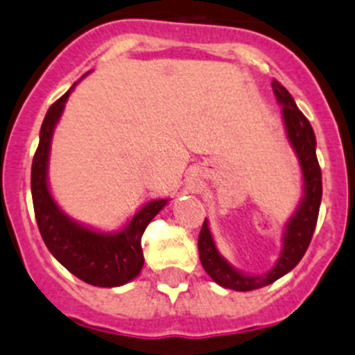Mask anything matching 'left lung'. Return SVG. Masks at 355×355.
Instances as JSON below:
<instances>
[{
  "instance_id": "left-lung-1",
  "label": "left lung",
  "mask_w": 355,
  "mask_h": 355,
  "mask_svg": "<svg viewBox=\"0 0 355 355\" xmlns=\"http://www.w3.org/2000/svg\"><path fill=\"white\" fill-rule=\"evenodd\" d=\"M271 87H273L278 103L284 107L282 115L284 124H286L287 129V137H289L291 145L296 150L301 170H303L304 198L300 207H297L296 214L293 215V218L287 224L280 259L277 261L273 270L268 271L266 275L248 277V275L240 273L233 266H230L220 257V254L217 252L214 238H211L210 230H208L207 218H205L203 227L200 231V238H198L201 264H203L205 271L214 278L215 282L218 286L226 287V289H259V287L270 286L275 280L289 273L306 252L308 245L312 241L313 231H315L317 217H319L320 200H322V173H320V166L315 154V135H313V129L308 119L296 107L291 92L278 80L271 82Z\"/></svg>"
}]
</instances>
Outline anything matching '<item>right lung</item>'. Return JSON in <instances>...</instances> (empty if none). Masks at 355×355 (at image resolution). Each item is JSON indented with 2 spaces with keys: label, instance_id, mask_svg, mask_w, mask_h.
<instances>
[{
  "label": "right lung",
  "instance_id": "obj_1",
  "mask_svg": "<svg viewBox=\"0 0 355 355\" xmlns=\"http://www.w3.org/2000/svg\"><path fill=\"white\" fill-rule=\"evenodd\" d=\"M73 87L52 103L40 129V144L31 166V194L36 224L51 254L66 270L91 286L117 287L132 280L144 268L141 234L168 200H154L147 203L135 214L124 230L114 234L87 230L73 223L59 210L47 185L49 152L52 132Z\"/></svg>",
  "mask_w": 355,
  "mask_h": 355
}]
</instances>
